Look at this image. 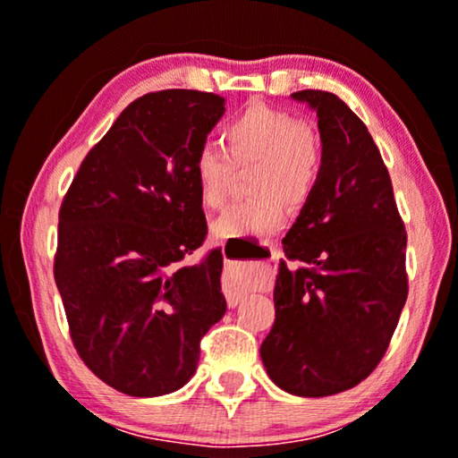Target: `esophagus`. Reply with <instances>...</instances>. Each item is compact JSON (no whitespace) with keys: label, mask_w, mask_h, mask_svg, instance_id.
<instances>
[{"label":"esophagus","mask_w":458,"mask_h":458,"mask_svg":"<svg viewBox=\"0 0 458 458\" xmlns=\"http://www.w3.org/2000/svg\"><path fill=\"white\" fill-rule=\"evenodd\" d=\"M268 250H271V260H277L279 259V250L273 246V243H267ZM252 290V284L246 277H242V275H227V277L223 279V292L225 296H227V304L229 309H235L237 304L242 302V298L246 296V293Z\"/></svg>","instance_id":"34e87169"}]
</instances>
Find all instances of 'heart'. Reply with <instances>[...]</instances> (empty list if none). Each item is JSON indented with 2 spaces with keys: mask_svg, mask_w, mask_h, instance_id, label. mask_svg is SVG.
<instances>
[{
  "mask_svg": "<svg viewBox=\"0 0 458 458\" xmlns=\"http://www.w3.org/2000/svg\"><path fill=\"white\" fill-rule=\"evenodd\" d=\"M221 143L223 149L199 148L193 158L191 173L202 204L221 208L233 183V168L252 165L248 191L254 198L233 204L212 223L216 240L271 235L284 225L285 208H304L315 196L323 173L321 140L290 112L248 104L223 124Z\"/></svg>",
  "mask_w": 458,
  "mask_h": 458,
  "instance_id": "heart-1",
  "label": "heart"
}]
</instances>
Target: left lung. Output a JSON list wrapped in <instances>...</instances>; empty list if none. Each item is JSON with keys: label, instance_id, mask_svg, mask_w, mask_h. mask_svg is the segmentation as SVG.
<instances>
[{"label": "left lung", "instance_id": "8db88e82", "mask_svg": "<svg viewBox=\"0 0 458 458\" xmlns=\"http://www.w3.org/2000/svg\"><path fill=\"white\" fill-rule=\"evenodd\" d=\"M290 98L317 112L323 173L284 237L260 356L281 390L321 398L360 384L386 354L409 293L406 233L365 123L335 93Z\"/></svg>", "mask_w": 458, "mask_h": 458}]
</instances>
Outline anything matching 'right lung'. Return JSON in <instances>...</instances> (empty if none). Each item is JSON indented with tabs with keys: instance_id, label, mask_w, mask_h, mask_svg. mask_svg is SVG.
Returning a JSON list of instances; mask_svg holds the SVG:
<instances>
[{
	"instance_id": "add662e5",
	"label": "right lung",
	"mask_w": 458,
	"mask_h": 458,
	"mask_svg": "<svg viewBox=\"0 0 458 458\" xmlns=\"http://www.w3.org/2000/svg\"><path fill=\"white\" fill-rule=\"evenodd\" d=\"M223 114L215 93L135 99L85 156L62 202L54 277L72 344L129 396L183 387L199 340L227 310L221 250L181 265L208 233L191 168Z\"/></svg>"
}]
</instances>
